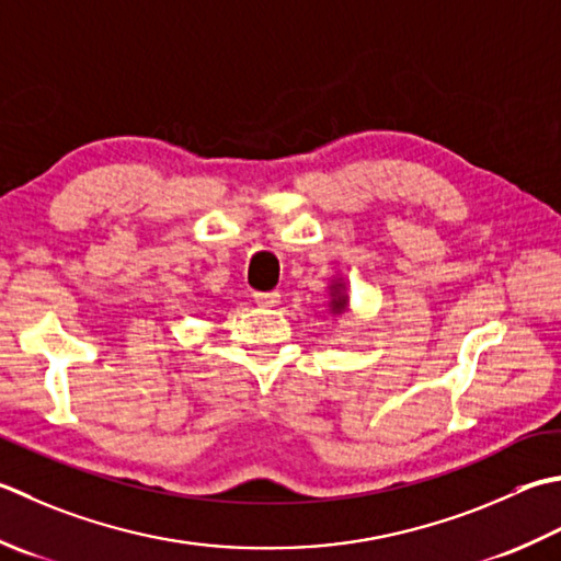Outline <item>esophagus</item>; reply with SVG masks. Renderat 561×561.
Segmentation results:
<instances>
[{
	"label": "esophagus",
	"instance_id": "1",
	"mask_svg": "<svg viewBox=\"0 0 561 561\" xmlns=\"http://www.w3.org/2000/svg\"><path fill=\"white\" fill-rule=\"evenodd\" d=\"M252 299H255L257 306H267V309H272V306L279 304V291H255Z\"/></svg>",
	"mask_w": 561,
	"mask_h": 561
}]
</instances>
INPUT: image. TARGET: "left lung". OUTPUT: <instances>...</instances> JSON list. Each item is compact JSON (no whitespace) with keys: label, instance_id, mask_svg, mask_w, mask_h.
Here are the masks:
<instances>
[{"label":"left lung","instance_id":"left-lung-1","mask_svg":"<svg viewBox=\"0 0 561 561\" xmlns=\"http://www.w3.org/2000/svg\"><path fill=\"white\" fill-rule=\"evenodd\" d=\"M347 309V296L343 291V284H333L331 287V311L333 313H343Z\"/></svg>","mask_w":561,"mask_h":561}]
</instances>
